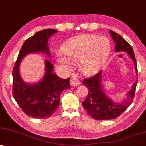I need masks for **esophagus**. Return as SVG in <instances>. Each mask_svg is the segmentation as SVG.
<instances>
[{
  "instance_id": "esophagus-1",
  "label": "esophagus",
  "mask_w": 146,
  "mask_h": 146,
  "mask_svg": "<svg viewBox=\"0 0 146 146\" xmlns=\"http://www.w3.org/2000/svg\"><path fill=\"white\" fill-rule=\"evenodd\" d=\"M70 84L73 87H77L80 84V80L78 78V77L75 74H72V78L70 79Z\"/></svg>"
}]
</instances>
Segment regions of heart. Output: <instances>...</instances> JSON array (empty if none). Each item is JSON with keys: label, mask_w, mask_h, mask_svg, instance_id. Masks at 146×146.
Instances as JSON below:
<instances>
[{"label": "heart", "mask_w": 146, "mask_h": 146, "mask_svg": "<svg viewBox=\"0 0 146 146\" xmlns=\"http://www.w3.org/2000/svg\"><path fill=\"white\" fill-rule=\"evenodd\" d=\"M62 53L57 54L58 62L66 68L79 65L81 72L87 76L98 73L107 60L110 52L108 39L95 35H83L72 38L64 44Z\"/></svg>", "instance_id": "1"}]
</instances>
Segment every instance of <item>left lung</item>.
<instances>
[{"label":"left lung","mask_w":146,"mask_h":146,"mask_svg":"<svg viewBox=\"0 0 146 146\" xmlns=\"http://www.w3.org/2000/svg\"><path fill=\"white\" fill-rule=\"evenodd\" d=\"M110 36L116 44L115 51H124L128 54L129 57L134 63L135 70L137 75V66L132 46L116 32L110 30ZM102 71L89 78H85L82 81L83 85L88 87V95L82 102V106L89 116L93 119L110 120L116 118L123 111L128 108L133 100L135 91L137 84V80L132 85L131 89L126 94L127 98L120 103H117L106 94L102 87Z\"/></svg>","instance_id":"obj_1"}]
</instances>
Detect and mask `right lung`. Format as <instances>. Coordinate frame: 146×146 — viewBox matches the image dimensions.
<instances>
[{"label": "right lung", "mask_w": 146, "mask_h": 146, "mask_svg": "<svg viewBox=\"0 0 146 146\" xmlns=\"http://www.w3.org/2000/svg\"><path fill=\"white\" fill-rule=\"evenodd\" d=\"M57 32L54 29L43 30L27 39L21 46L13 70V98L23 112L32 118L42 119L51 116L59 106L61 93L70 88V78L62 79L54 74L53 65L48 59L44 62L45 73L38 82H24L19 73L21 61L28 54L44 53L51 59L48 40Z\"/></svg>", "instance_id": "right-lung-1"}]
</instances>
